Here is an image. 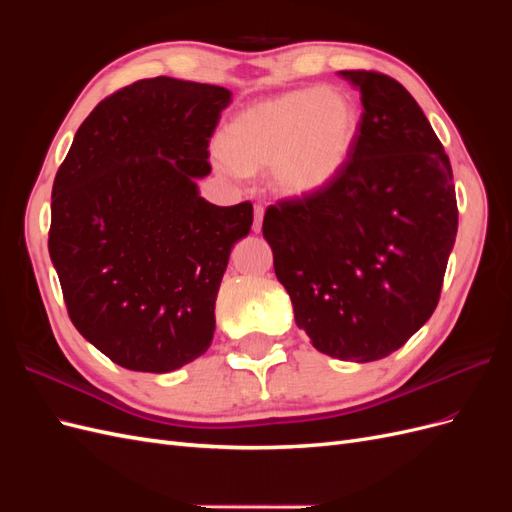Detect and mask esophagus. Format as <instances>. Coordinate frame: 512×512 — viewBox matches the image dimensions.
Here are the masks:
<instances>
[{
  "label": "esophagus",
  "mask_w": 512,
  "mask_h": 512,
  "mask_svg": "<svg viewBox=\"0 0 512 512\" xmlns=\"http://www.w3.org/2000/svg\"><path fill=\"white\" fill-rule=\"evenodd\" d=\"M262 218H265V207L256 205V207H254V224H252V230H254V232H260V228H262Z\"/></svg>",
  "instance_id": "obj_1"
}]
</instances>
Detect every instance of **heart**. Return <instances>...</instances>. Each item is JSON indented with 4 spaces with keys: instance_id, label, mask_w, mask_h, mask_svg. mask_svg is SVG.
<instances>
[{
    "instance_id": "obj_1",
    "label": "heart",
    "mask_w": 512,
    "mask_h": 512,
    "mask_svg": "<svg viewBox=\"0 0 512 512\" xmlns=\"http://www.w3.org/2000/svg\"><path fill=\"white\" fill-rule=\"evenodd\" d=\"M361 113L346 91L305 87L260 100L232 117L218 164L254 173L269 166V181L286 196H312L348 166Z\"/></svg>"
}]
</instances>
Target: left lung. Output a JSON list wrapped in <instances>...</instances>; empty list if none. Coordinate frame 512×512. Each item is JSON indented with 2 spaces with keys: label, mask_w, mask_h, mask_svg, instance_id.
<instances>
[{
  "label": "left lung",
  "mask_w": 512,
  "mask_h": 512,
  "mask_svg": "<svg viewBox=\"0 0 512 512\" xmlns=\"http://www.w3.org/2000/svg\"><path fill=\"white\" fill-rule=\"evenodd\" d=\"M339 74L363 104L350 162L324 190L277 200L262 235L312 346L369 363L431 318L459 213L451 162L408 89L374 70Z\"/></svg>",
  "instance_id": "obj_1"
}]
</instances>
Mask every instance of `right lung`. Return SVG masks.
Returning <instances> with one entry per match:
<instances>
[{
  "mask_svg": "<svg viewBox=\"0 0 512 512\" xmlns=\"http://www.w3.org/2000/svg\"><path fill=\"white\" fill-rule=\"evenodd\" d=\"M230 91L156 76L104 98L76 130L51 198L49 254L68 316L113 363L166 374L207 352L250 200L211 205L209 141Z\"/></svg>",
  "mask_w": 512,
  "mask_h": 512,
  "instance_id": "obj_1",
  "label": "right lung"
}]
</instances>
